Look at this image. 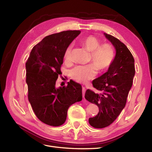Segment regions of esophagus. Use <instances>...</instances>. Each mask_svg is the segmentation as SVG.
<instances>
[{
  "instance_id": "34e87169",
  "label": "esophagus",
  "mask_w": 152,
  "mask_h": 152,
  "mask_svg": "<svg viewBox=\"0 0 152 152\" xmlns=\"http://www.w3.org/2000/svg\"><path fill=\"white\" fill-rule=\"evenodd\" d=\"M82 96H83V98H84V96H85V93H86V88L84 87H82Z\"/></svg>"
}]
</instances>
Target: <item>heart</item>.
<instances>
[{
    "instance_id": "heart-1",
    "label": "heart",
    "mask_w": 152,
    "mask_h": 152,
    "mask_svg": "<svg viewBox=\"0 0 152 152\" xmlns=\"http://www.w3.org/2000/svg\"><path fill=\"white\" fill-rule=\"evenodd\" d=\"M79 42L82 46L91 52L89 61L93 65L76 66L71 70L70 75L73 80L84 84L96 76V69L98 71H103L111 65L115 58V53L111 45H101V41L93 35L82 38ZM72 44H70L64 51V59L67 63L72 61Z\"/></svg>"
}]
</instances>
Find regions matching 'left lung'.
Here are the masks:
<instances>
[{
  "mask_svg": "<svg viewBox=\"0 0 152 152\" xmlns=\"http://www.w3.org/2000/svg\"><path fill=\"white\" fill-rule=\"evenodd\" d=\"M104 35L115 48V56L108 71L93 81L101 93L87 89L85 94V98L99 108L97 115L89 118L90 125L98 129L112 124L125 107L135 75L134 59L126 45L111 35Z\"/></svg>",
  "mask_w": 152,
  "mask_h": 152,
  "instance_id": "obj_1",
  "label": "left lung"
}]
</instances>
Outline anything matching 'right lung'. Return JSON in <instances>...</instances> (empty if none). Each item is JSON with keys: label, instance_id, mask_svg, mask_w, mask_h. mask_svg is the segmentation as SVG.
<instances>
[{"label": "right lung", "instance_id": "obj_1", "mask_svg": "<svg viewBox=\"0 0 152 152\" xmlns=\"http://www.w3.org/2000/svg\"><path fill=\"white\" fill-rule=\"evenodd\" d=\"M80 34L67 30L46 36L33 48L26 63L29 102L37 117L50 126L65 123L68 108L82 99L81 85L72 80L56 87L64 51Z\"/></svg>", "mask_w": 152, "mask_h": 152}]
</instances>
